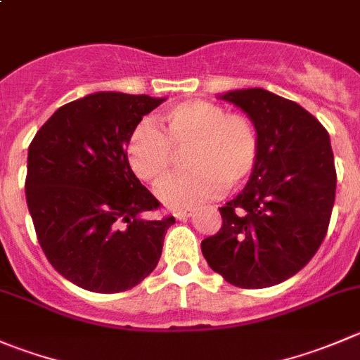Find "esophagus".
Segmentation results:
<instances>
[{"label": "esophagus", "mask_w": 360, "mask_h": 360, "mask_svg": "<svg viewBox=\"0 0 360 360\" xmlns=\"http://www.w3.org/2000/svg\"><path fill=\"white\" fill-rule=\"evenodd\" d=\"M191 214H193V211H191V209H186V211H177L174 216H176L177 219H184V218H190Z\"/></svg>", "instance_id": "34e87169"}]
</instances>
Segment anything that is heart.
<instances>
[{
    "label": "heart",
    "mask_w": 360,
    "mask_h": 360,
    "mask_svg": "<svg viewBox=\"0 0 360 360\" xmlns=\"http://www.w3.org/2000/svg\"><path fill=\"white\" fill-rule=\"evenodd\" d=\"M165 134L141 121L128 137L127 156L139 179L156 184L170 172L176 151L186 155L190 172L160 184L156 197L170 209L186 211L211 200L223 188L240 186L255 170L260 151L258 130L244 114L204 100H190L163 114Z\"/></svg>",
    "instance_id": "b5f03b06"
}]
</instances>
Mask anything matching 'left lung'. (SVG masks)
<instances>
[{
    "label": "left lung",
    "instance_id": "left-lung-1",
    "mask_svg": "<svg viewBox=\"0 0 360 360\" xmlns=\"http://www.w3.org/2000/svg\"><path fill=\"white\" fill-rule=\"evenodd\" d=\"M255 123L260 151L244 190L226 202L218 233L202 240L214 273L265 288L299 273L329 229L336 169L329 134L299 103L250 87L219 95Z\"/></svg>",
    "mask_w": 360,
    "mask_h": 360
}]
</instances>
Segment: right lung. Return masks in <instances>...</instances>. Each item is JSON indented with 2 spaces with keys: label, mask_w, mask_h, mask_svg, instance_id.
<instances>
[{
  "label": "right lung",
  "mask_w": 360,
  "mask_h": 360,
  "mask_svg": "<svg viewBox=\"0 0 360 360\" xmlns=\"http://www.w3.org/2000/svg\"><path fill=\"white\" fill-rule=\"evenodd\" d=\"M165 102L98 91L59 107L27 149L26 200L52 267L80 288L117 294L155 271L174 216L142 218L160 202L127 156L142 116Z\"/></svg>",
  "instance_id": "right-lung-1"
}]
</instances>
